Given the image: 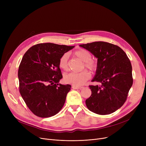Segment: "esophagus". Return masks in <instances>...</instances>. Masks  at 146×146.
<instances>
[{"label": "esophagus", "mask_w": 146, "mask_h": 146, "mask_svg": "<svg viewBox=\"0 0 146 146\" xmlns=\"http://www.w3.org/2000/svg\"><path fill=\"white\" fill-rule=\"evenodd\" d=\"M72 88H73V89H81L83 88V87H82V86L78 87V86H72Z\"/></svg>", "instance_id": "esophagus-1"}]
</instances>
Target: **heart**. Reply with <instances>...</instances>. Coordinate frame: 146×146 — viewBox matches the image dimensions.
Instances as JSON below:
<instances>
[{"label": "heart", "instance_id": "obj_1", "mask_svg": "<svg viewBox=\"0 0 146 146\" xmlns=\"http://www.w3.org/2000/svg\"><path fill=\"white\" fill-rule=\"evenodd\" d=\"M74 55L79 58L83 62L84 66L90 71L94 72L97 69V62L92 59V55L88 50L80 49L74 52ZM68 53H64L59 59L58 65L60 68L64 70H67L68 68ZM90 78V74L87 70H84L80 73L71 72L64 76V81L67 83L76 86H79L84 85L87 80Z\"/></svg>", "mask_w": 146, "mask_h": 146}]
</instances>
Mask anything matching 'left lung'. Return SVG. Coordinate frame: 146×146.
Instances as JSON below:
<instances>
[{
  "label": "left lung",
  "mask_w": 146,
  "mask_h": 146,
  "mask_svg": "<svg viewBox=\"0 0 146 146\" xmlns=\"http://www.w3.org/2000/svg\"><path fill=\"white\" fill-rule=\"evenodd\" d=\"M79 46L98 58L92 82L101 85L89 86L92 94L86 100L87 108L99 115L112 113L123 105L133 85L131 62L123 50L111 43L97 41Z\"/></svg>",
  "instance_id": "8db88e82"
}]
</instances>
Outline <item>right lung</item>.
<instances>
[{
	"instance_id": "obj_1",
	"label": "right lung",
	"mask_w": 146,
	"mask_h": 146,
	"mask_svg": "<svg viewBox=\"0 0 146 146\" xmlns=\"http://www.w3.org/2000/svg\"><path fill=\"white\" fill-rule=\"evenodd\" d=\"M74 46L53 43L38 44L23 56L18 70L20 94L35 115L47 118L63 108L71 85L58 83L63 76L60 57Z\"/></svg>"
}]
</instances>
